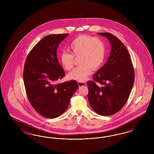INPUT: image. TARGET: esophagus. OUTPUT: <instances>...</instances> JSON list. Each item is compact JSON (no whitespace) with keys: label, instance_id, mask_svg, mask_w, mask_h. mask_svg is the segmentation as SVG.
<instances>
[{"label":"esophagus","instance_id":"esophagus-1","mask_svg":"<svg viewBox=\"0 0 154 154\" xmlns=\"http://www.w3.org/2000/svg\"><path fill=\"white\" fill-rule=\"evenodd\" d=\"M78 84H79V85L80 87L86 85V83H85V82H79Z\"/></svg>","mask_w":154,"mask_h":154}]
</instances>
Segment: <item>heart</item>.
I'll use <instances>...</instances> for the list:
<instances>
[{
    "label": "heart",
    "mask_w": 154,
    "mask_h": 154,
    "mask_svg": "<svg viewBox=\"0 0 154 154\" xmlns=\"http://www.w3.org/2000/svg\"><path fill=\"white\" fill-rule=\"evenodd\" d=\"M67 50L70 53L62 52L59 55V61L66 70H71L74 66V58L78 59L80 65L67 74L69 80L85 81L91 73L92 69H97L105 58V45L98 37L81 35L74 38L69 44Z\"/></svg>",
    "instance_id": "1"
}]
</instances>
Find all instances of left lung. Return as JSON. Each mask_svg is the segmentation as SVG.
<instances>
[{
	"label": "left lung",
	"mask_w": 154,
	"mask_h": 154,
	"mask_svg": "<svg viewBox=\"0 0 154 154\" xmlns=\"http://www.w3.org/2000/svg\"><path fill=\"white\" fill-rule=\"evenodd\" d=\"M111 44L109 59L87 82L88 100L91 108L99 115L108 116L121 110L131 92L134 72L131 56L124 44L110 33H97Z\"/></svg>",
	"instance_id": "1"
}]
</instances>
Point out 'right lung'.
Wrapping results in <instances>:
<instances>
[{"label":"right lung","mask_w":154,"mask_h":154,"mask_svg":"<svg viewBox=\"0 0 154 154\" xmlns=\"http://www.w3.org/2000/svg\"><path fill=\"white\" fill-rule=\"evenodd\" d=\"M67 34L44 37L30 51L23 69V82L32 106L41 116L54 118L68 107L79 88L76 81L57 84L65 75L59 63L57 51Z\"/></svg>","instance_id":"add662e5"}]
</instances>
